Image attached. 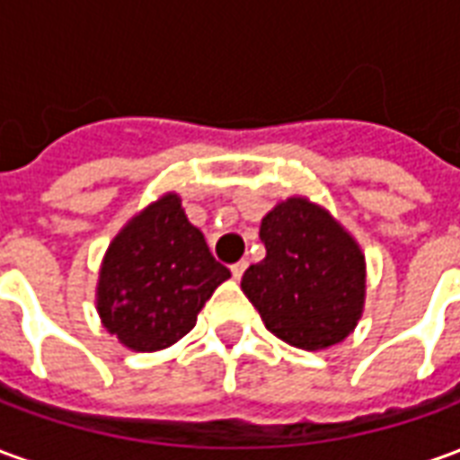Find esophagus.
Segmentation results:
<instances>
[{
  "label": "esophagus",
  "instance_id": "34e87169",
  "mask_svg": "<svg viewBox=\"0 0 460 460\" xmlns=\"http://www.w3.org/2000/svg\"><path fill=\"white\" fill-rule=\"evenodd\" d=\"M246 266H249L246 261H239V263H234V266H231V276L239 280L241 276H243V270H246Z\"/></svg>",
  "mask_w": 460,
  "mask_h": 460
}]
</instances>
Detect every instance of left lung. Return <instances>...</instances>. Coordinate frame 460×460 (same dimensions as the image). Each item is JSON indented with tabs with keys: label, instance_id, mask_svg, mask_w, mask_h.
<instances>
[{
	"label": "left lung",
	"instance_id": "left-lung-1",
	"mask_svg": "<svg viewBox=\"0 0 460 460\" xmlns=\"http://www.w3.org/2000/svg\"><path fill=\"white\" fill-rule=\"evenodd\" d=\"M266 259L246 269L241 290L263 325L300 349H325L357 328L367 263L355 236L325 207L288 197L263 217Z\"/></svg>",
	"mask_w": 460,
	"mask_h": 460
}]
</instances>
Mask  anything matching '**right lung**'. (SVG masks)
<instances>
[{
  "label": "right lung",
  "instance_id": "1",
  "mask_svg": "<svg viewBox=\"0 0 460 460\" xmlns=\"http://www.w3.org/2000/svg\"><path fill=\"white\" fill-rule=\"evenodd\" d=\"M231 279L226 266L167 191L122 226L105 251L95 308L103 328L132 352H157L197 325L211 293Z\"/></svg>",
  "mask_w": 460,
  "mask_h": 460
}]
</instances>
